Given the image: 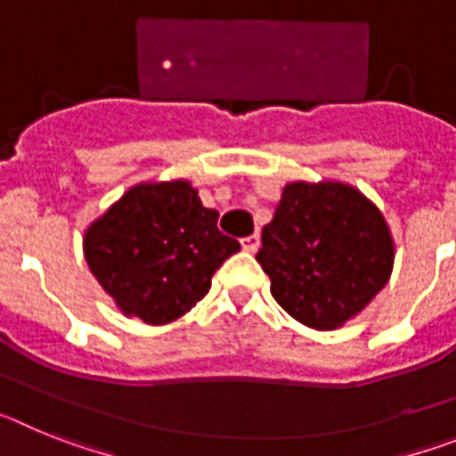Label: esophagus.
<instances>
[{"label": "esophagus", "instance_id": "esophagus-1", "mask_svg": "<svg viewBox=\"0 0 456 456\" xmlns=\"http://www.w3.org/2000/svg\"><path fill=\"white\" fill-rule=\"evenodd\" d=\"M241 247H244V251H248V253H256L257 248H260V235H248V237H244V240H241Z\"/></svg>", "mask_w": 456, "mask_h": 456}]
</instances>
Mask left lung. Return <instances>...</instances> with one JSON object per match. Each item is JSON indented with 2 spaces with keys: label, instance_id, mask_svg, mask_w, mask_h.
I'll list each match as a JSON object with an SVG mask.
<instances>
[{
  "label": "left lung",
  "instance_id": "left-lung-1",
  "mask_svg": "<svg viewBox=\"0 0 456 456\" xmlns=\"http://www.w3.org/2000/svg\"><path fill=\"white\" fill-rule=\"evenodd\" d=\"M256 260L272 294L310 329H338L388 283L395 247L384 216L349 184L292 183Z\"/></svg>",
  "mask_w": 456,
  "mask_h": 456
}]
</instances>
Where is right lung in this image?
I'll use <instances>...</instances> for the list:
<instances>
[{
	"label": "right lung",
	"instance_id": "right-lung-1",
	"mask_svg": "<svg viewBox=\"0 0 456 456\" xmlns=\"http://www.w3.org/2000/svg\"><path fill=\"white\" fill-rule=\"evenodd\" d=\"M216 219L184 180L136 184L91 224L84 256L125 315L168 324L203 299L216 269L240 251Z\"/></svg>",
	"mask_w": 456,
	"mask_h": 456
}]
</instances>
